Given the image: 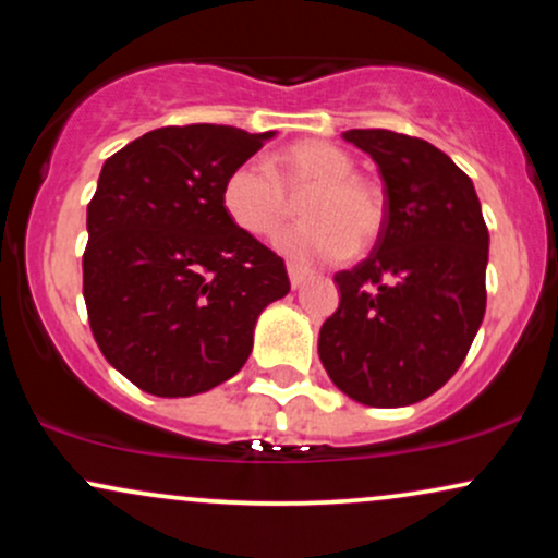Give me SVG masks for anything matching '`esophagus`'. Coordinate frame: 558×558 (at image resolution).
<instances>
[{"instance_id": "esophagus-1", "label": "esophagus", "mask_w": 558, "mask_h": 558, "mask_svg": "<svg viewBox=\"0 0 558 558\" xmlns=\"http://www.w3.org/2000/svg\"><path fill=\"white\" fill-rule=\"evenodd\" d=\"M288 278H291V286L293 288H301L306 283V278H310V272L301 270L299 265H288Z\"/></svg>"}]
</instances>
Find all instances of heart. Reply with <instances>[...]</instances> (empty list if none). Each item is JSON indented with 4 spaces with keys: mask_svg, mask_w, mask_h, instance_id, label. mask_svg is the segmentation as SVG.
Listing matches in <instances>:
<instances>
[{
    "mask_svg": "<svg viewBox=\"0 0 558 558\" xmlns=\"http://www.w3.org/2000/svg\"><path fill=\"white\" fill-rule=\"evenodd\" d=\"M354 157L330 141H299L275 168L248 159L222 185V207L243 233L275 239L304 195V226L288 230L278 248L301 265L341 259L351 248L367 252L386 228V196L356 175Z\"/></svg>",
    "mask_w": 558,
    "mask_h": 558,
    "instance_id": "obj_1",
    "label": "heart"
}]
</instances>
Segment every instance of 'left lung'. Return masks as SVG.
Wrapping results in <instances>:
<instances>
[{
	"label": "left lung",
	"instance_id": "1",
	"mask_svg": "<svg viewBox=\"0 0 558 558\" xmlns=\"http://www.w3.org/2000/svg\"><path fill=\"white\" fill-rule=\"evenodd\" d=\"M343 138L380 170L386 228L367 259L332 278L341 304L317 351L349 399L409 407L446 386L475 341L488 228L475 185L433 144L383 128Z\"/></svg>",
	"mask_w": 558,
	"mask_h": 558
}]
</instances>
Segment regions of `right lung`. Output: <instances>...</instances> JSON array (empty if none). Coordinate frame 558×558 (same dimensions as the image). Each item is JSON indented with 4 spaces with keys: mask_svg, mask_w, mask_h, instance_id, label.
I'll list each match as a JSON object with an SVG mask.
<instances>
[{
    "mask_svg": "<svg viewBox=\"0 0 558 558\" xmlns=\"http://www.w3.org/2000/svg\"><path fill=\"white\" fill-rule=\"evenodd\" d=\"M275 133L168 125L101 168L88 202L83 299L105 360L162 399L220 386L254 325L291 291L283 259L230 220L222 185Z\"/></svg>",
    "mask_w": 558,
    "mask_h": 558,
    "instance_id": "right-lung-1",
    "label": "right lung"
}]
</instances>
